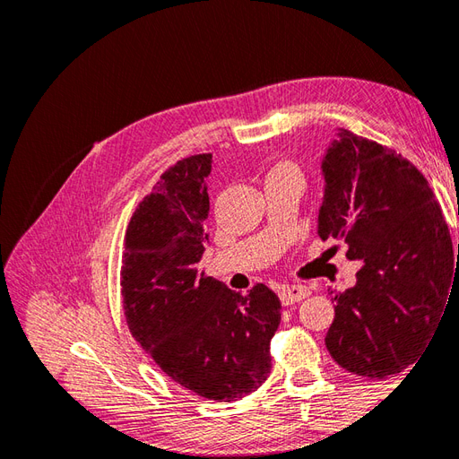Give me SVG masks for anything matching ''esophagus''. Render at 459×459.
I'll use <instances>...</instances> for the list:
<instances>
[{
    "label": "esophagus",
    "instance_id": "obj_1",
    "mask_svg": "<svg viewBox=\"0 0 459 459\" xmlns=\"http://www.w3.org/2000/svg\"><path fill=\"white\" fill-rule=\"evenodd\" d=\"M310 295L308 287L304 285H290V287H281L280 289V299L285 304V307H290V304H297L302 299H307Z\"/></svg>",
    "mask_w": 459,
    "mask_h": 459
}]
</instances>
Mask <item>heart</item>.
Wrapping results in <instances>:
<instances>
[{"label": "heart", "mask_w": 459, "mask_h": 459, "mask_svg": "<svg viewBox=\"0 0 459 459\" xmlns=\"http://www.w3.org/2000/svg\"><path fill=\"white\" fill-rule=\"evenodd\" d=\"M268 179H293V182L302 184L304 172L300 169V164L295 160H280L270 169Z\"/></svg>", "instance_id": "obj_1"}]
</instances>
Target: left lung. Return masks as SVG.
Masks as SVG:
<instances>
[{
  "label": "left lung",
  "instance_id": "left-lung-1",
  "mask_svg": "<svg viewBox=\"0 0 459 459\" xmlns=\"http://www.w3.org/2000/svg\"><path fill=\"white\" fill-rule=\"evenodd\" d=\"M322 170L317 235L362 262L356 285L333 297L325 346L346 371L385 379L418 359L444 316L457 268L448 224L425 176L368 137L339 130Z\"/></svg>",
  "mask_w": 459,
  "mask_h": 459
}]
</instances>
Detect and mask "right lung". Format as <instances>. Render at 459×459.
<instances>
[{
  "label": "right lung",
  "instance_id": "obj_1",
  "mask_svg": "<svg viewBox=\"0 0 459 459\" xmlns=\"http://www.w3.org/2000/svg\"><path fill=\"white\" fill-rule=\"evenodd\" d=\"M211 169V152L178 160L137 204L120 287L132 337L155 364L191 393L231 402L268 379L281 302L264 283L241 295L199 268Z\"/></svg>",
  "mask_w": 459,
  "mask_h": 459
}]
</instances>
